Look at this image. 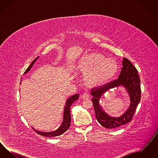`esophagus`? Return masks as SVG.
<instances>
[{
  "label": "esophagus",
  "mask_w": 158,
  "mask_h": 158,
  "mask_svg": "<svg viewBox=\"0 0 158 158\" xmlns=\"http://www.w3.org/2000/svg\"><path fill=\"white\" fill-rule=\"evenodd\" d=\"M81 98H83V99H88V98H89V94L88 93L85 92V93H83V94L81 95Z\"/></svg>",
  "instance_id": "obj_1"
}]
</instances>
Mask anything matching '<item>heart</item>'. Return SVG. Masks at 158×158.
<instances>
[{
    "label": "heart",
    "instance_id": "heart-1",
    "mask_svg": "<svg viewBox=\"0 0 158 158\" xmlns=\"http://www.w3.org/2000/svg\"><path fill=\"white\" fill-rule=\"evenodd\" d=\"M75 69L85 74V81L88 84L99 85L111 79L117 72L118 66L113 59L93 52L82 56L77 62Z\"/></svg>",
    "mask_w": 158,
    "mask_h": 158
}]
</instances>
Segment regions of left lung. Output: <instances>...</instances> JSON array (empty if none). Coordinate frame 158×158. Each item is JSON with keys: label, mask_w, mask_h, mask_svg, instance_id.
<instances>
[{"label": "left lung", "mask_w": 158, "mask_h": 158, "mask_svg": "<svg viewBox=\"0 0 158 158\" xmlns=\"http://www.w3.org/2000/svg\"><path fill=\"white\" fill-rule=\"evenodd\" d=\"M122 64V70L117 79L93 88L90 92L93 97L92 101L95 110V117L102 127L108 129L119 127L130 122L141 98L140 79L137 70L126 58H123ZM120 85L124 86L128 91L131 104L128 110L120 117H111L102 110L99 105V99L108 90Z\"/></svg>", "instance_id": "left-lung-1"}]
</instances>
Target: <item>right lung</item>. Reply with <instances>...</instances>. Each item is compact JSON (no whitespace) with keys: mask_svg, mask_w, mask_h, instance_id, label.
<instances>
[{"mask_svg":"<svg viewBox=\"0 0 158 158\" xmlns=\"http://www.w3.org/2000/svg\"><path fill=\"white\" fill-rule=\"evenodd\" d=\"M38 58V57L32 61V62L31 63L30 66L27 68V69L24 72V74L27 73L28 72H29L30 70L34 63L35 62V61L37 60ZM78 98H79V94H75V95H73L72 97H70L66 101V104L65 108H64V114H63L64 115H63V123H62L61 125L60 126V127L57 130H56V131H52V132H41V131L35 130L34 128H33V130H34V131L37 133L39 134L40 135L45 136V137H56V136H59V135H63L64 132H66L68 130L69 128L70 127V121H71V115H70V106Z\"/></svg>","mask_w":158,"mask_h":158,"instance_id":"obj_1","label":"right lung"}]
</instances>
